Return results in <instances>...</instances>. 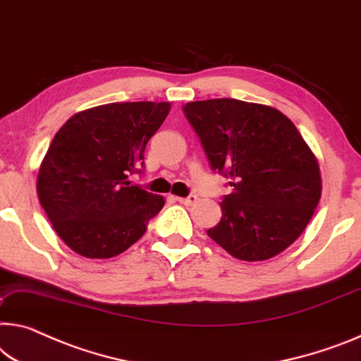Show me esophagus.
I'll use <instances>...</instances> for the list:
<instances>
[{"label":"esophagus","instance_id":"34e87169","mask_svg":"<svg viewBox=\"0 0 361 361\" xmlns=\"http://www.w3.org/2000/svg\"><path fill=\"white\" fill-rule=\"evenodd\" d=\"M177 202L179 203H182V204H187V207H190V204H193V203H197V200H198V197L197 195H188V197H177L176 198Z\"/></svg>","mask_w":361,"mask_h":361}]
</instances>
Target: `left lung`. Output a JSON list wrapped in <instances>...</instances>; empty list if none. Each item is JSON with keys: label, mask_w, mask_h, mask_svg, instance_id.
I'll use <instances>...</instances> for the list:
<instances>
[{"label": "left lung", "mask_w": 361, "mask_h": 361, "mask_svg": "<svg viewBox=\"0 0 361 361\" xmlns=\"http://www.w3.org/2000/svg\"><path fill=\"white\" fill-rule=\"evenodd\" d=\"M214 173L229 179L223 218L207 231L232 257L263 262L286 250L321 198L319 166L281 111L235 98L182 106Z\"/></svg>", "instance_id": "obj_1"}]
</instances>
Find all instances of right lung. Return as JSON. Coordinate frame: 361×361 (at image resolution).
Here are the masks:
<instances>
[{
    "label": "right lung",
    "mask_w": 361,
    "mask_h": 361,
    "mask_svg": "<svg viewBox=\"0 0 361 361\" xmlns=\"http://www.w3.org/2000/svg\"><path fill=\"white\" fill-rule=\"evenodd\" d=\"M169 103H109L72 116L49 145L37 192L66 245L85 258H111L145 234L164 207L132 174L145 169L147 143Z\"/></svg>",
    "instance_id": "obj_1"
}]
</instances>
